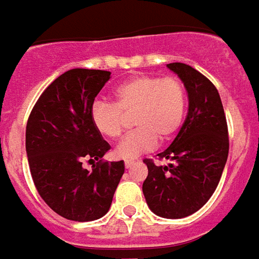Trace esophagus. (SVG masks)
<instances>
[{
  "label": "esophagus",
  "mask_w": 259,
  "mask_h": 259,
  "mask_svg": "<svg viewBox=\"0 0 259 259\" xmlns=\"http://www.w3.org/2000/svg\"><path fill=\"white\" fill-rule=\"evenodd\" d=\"M132 164H134V161H132V160H125V167H127V168H130Z\"/></svg>",
  "instance_id": "obj_1"
}]
</instances>
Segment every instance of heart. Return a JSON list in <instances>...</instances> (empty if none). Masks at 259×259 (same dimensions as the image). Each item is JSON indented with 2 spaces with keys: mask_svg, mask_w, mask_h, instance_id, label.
<instances>
[{
  "mask_svg": "<svg viewBox=\"0 0 259 259\" xmlns=\"http://www.w3.org/2000/svg\"><path fill=\"white\" fill-rule=\"evenodd\" d=\"M186 110V90L178 77L138 75L117 87L111 102L96 101L91 120L96 131L109 139L120 137L122 114H132L135 130L116 146L117 157L132 160L152 150L157 141H168L178 132Z\"/></svg>",
  "mask_w": 259,
  "mask_h": 259,
  "instance_id": "obj_1",
  "label": "heart"
}]
</instances>
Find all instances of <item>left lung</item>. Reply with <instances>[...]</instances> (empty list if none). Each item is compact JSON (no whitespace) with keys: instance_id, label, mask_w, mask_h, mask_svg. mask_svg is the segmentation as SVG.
Listing matches in <instances>:
<instances>
[{"instance_id":"8db88e82","label":"left lung","mask_w":259,"mask_h":259,"mask_svg":"<svg viewBox=\"0 0 259 259\" xmlns=\"http://www.w3.org/2000/svg\"><path fill=\"white\" fill-rule=\"evenodd\" d=\"M184 82L189 109L184 125L156 165L146 158L148 178L142 190L149 208L158 217L179 220L199 211L220 184L229 153L225 111L214 84L192 66L169 63Z\"/></svg>"}]
</instances>
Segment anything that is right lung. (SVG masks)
Returning <instances> with one entry per match:
<instances>
[{
	"label": "right lung",
	"instance_id": "add662e5",
	"mask_svg": "<svg viewBox=\"0 0 259 259\" xmlns=\"http://www.w3.org/2000/svg\"><path fill=\"white\" fill-rule=\"evenodd\" d=\"M110 71L71 69L39 96L26 127L33 182L47 204L66 220L102 218L124 174V161H102L110 145L92 124L91 107ZM85 158L98 163L88 171Z\"/></svg>",
	"mask_w": 259,
	"mask_h": 259
}]
</instances>
